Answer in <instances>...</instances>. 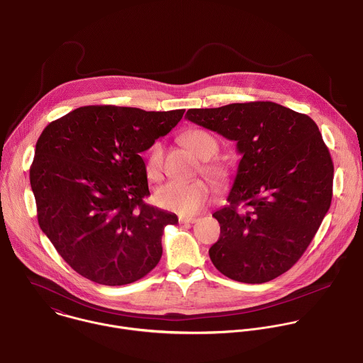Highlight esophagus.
<instances>
[{"instance_id":"34e87169","label":"esophagus","mask_w":363,"mask_h":363,"mask_svg":"<svg viewBox=\"0 0 363 363\" xmlns=\"http://www.w3.org/2000/svg\"><path fill=\"white\" fill-rule=\"evenodd\" d=\"M198 222L196 218H179V223H195Z\"/></svg>"}]
</instances>
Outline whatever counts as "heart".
Here are the masks:
<instances>
[{"mask_svg":"<svg viewBox=\"0 0 363 363\" xmlns=\"http://www.w3.org/2000/svg\"><path fill=\"white\" fill-rule=\"evenodd\" d=\"M184 144L199 158L208 160L216 152V141L213 137L202 130H194L182 137ZM164 147L161 143H154L147 151L144 168L150 179L158 181L162 175ZM202 171L213 178L219 179L223 175V168L215 162H205ZM213 195L212 185L205 179H192L188 182L169 181L155 191V202L158 206L175 212L181 216H192L202 211Z\"/></svg>","mask_w":363,"mask_h":363,"instance_id":"b5f03b06","label":"heart"}]
</instances>
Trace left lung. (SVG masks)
<instances>
[{"instance_id": "left-lung-1", "label": "left lung", "mask_w": 363, "mask_h": 363, "mask_svg": "<svg viewBox=\"0 0 363 363\" xmlns=\"http://www.w3.org/2000/svg\"><path fill=\"white\" fill-rule=\"evenodd\" d=\"M189 121L236 141L242 155L228 196L213 213V266L249 284L290 270L314 239L333 199L334 164L318 125L273 101L189 108Z\"/></svg>"}]
</instances>
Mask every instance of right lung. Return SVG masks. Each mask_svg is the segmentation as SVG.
<instances>
[{"mask_svg": "<svg viewBox=\"0 0 363 363\" xmlns=\"http://www.w3.org/2000/svg\"><path fill=\"white\" fill-rule=\"evenodd\" d=\"M184 111L84 106L42 131L29 169L38 223L80 276L124 286L158 264L164 228L178 218L144 202L150 191L140 154Z\"/></svg>", "mask_w": 363, "mask_h": 363, "instance_id": "1", "label": "right lung"}]
</instances>
